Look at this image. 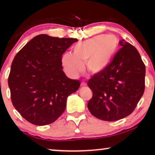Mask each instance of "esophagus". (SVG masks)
<instances>
[{
  "mask_svg": "<svg viewBox=\"0 0 155 155\" xmlns=\"http://www.w3.org/2000/svg\"><path fill=\"white\" fill-rule=\"evenodd\" d=\"M86 85H87V84L85 83V82H81V86L82 87H84V86H86Z\"/></svg>",
  "mask_w": 155,
  "mask_h": 155,
  "instance_id": "esophagus-1",
  "label": "esophagus"
}]
</instances>
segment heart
<instances>
[{
    "label": "heart",
    "mask_w": 155,
    "mask_h": 155,
    "mask_svg": "<svg viewBox=\"0 0 155 155\" xmlns=\"http://www.w3.org/2000/svg\"><path fill=\"white\" fill-rule=\"evenodd\" d=\"M118 45L114 35H100L75 44L73 54L65 53L62 57V65L65 73L76 78L84 71V63L89 73L98 74L109 64Z\"/></svg>",
    "instance_id": "1"
}]
</instances>
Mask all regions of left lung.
Returning a JSON list of instances; mask_svg holds the SVG:
<instances>
[{
  "label": "left lung",
  "instance_id": "obj_1",
  "mask_svg": "<svg viewBox=\"0 0 155 155\" xmlns=\"http://www.w3.org/2000/svg\"><path fill=\"white\" fill-rule=\"evenodd\" d=\"M121 48L102 72L88 81L92 91L89 111L99 119L120 120L132 113L145 91V65L133 45L120 40Z\"/></svg>",
  "mask_w": 155,
  "mask_h": 155
}]
</instances>
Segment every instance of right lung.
<instances>
[{
    "instance_id": "obj_1",
    "label": "right lung",
    "mask_w": 155,
    "mask_h": 155,
    "mask_svg": "<svg viewBox=\"0 0 155 155\" xmlns=\"http://www.w3.org/2000/svg\"><path fill=\"white\" fill-rule=\"evenodd\" d=\"M73 38L36 36L15 56L8 77L14 107L36 126L54 122L65 111L68 97L80 87L79 80L63 71L62 55Z\"/></svg>"
}]
</instances>
